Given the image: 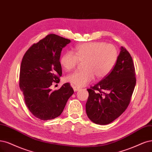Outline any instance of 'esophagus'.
Returning <instances> with one entry per match:
<instances>
[{"label": "esophagus", "instance_id": "esophagus-1", "mask_svg": "<svg viewBox=\"0 0 152 152\" xmlns=\"http://www.w3.org/2000/svg\"><path fill=\"white\" fill-rule=\"evenodd\" d=\"M72 87H73V88H74V91L75 92H77V91H78L80 90V88H81L80 87H77V86H74V85L72 86Z\"/></svg>", "mask_w": 152, "mask_h": 152}]
</instances>
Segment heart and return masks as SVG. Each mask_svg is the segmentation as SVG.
<instances>
[{"mask_svg":"<svg viewBox=\"0 0 152 152\" xmlns=\"http://www.w3.org/2000/svg\"><path fill=\"white\" fill-rule=\"evenodd\" d=\"M118 58V51L114 45L96 41L77 46L72 52H65L61 56L60 64L69 72L79 62H83V70L72 73L66 77L68 82L80 87L92 82L95 76L102 78L109 74Z\"/></svg>","mask_w":152,"mask_h":152,"instance_id":"1","label":"heart"}]
</instances>
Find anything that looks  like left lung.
Here are the masks:
<instances>
[{"mask_svg": "<svg viewBox=\"0 0 152 152\" xmlns=\"http://www.w3.org/2000/svg\"><path fill=\"white\" fill-rule=\"evenodd\" d=\"M135 85L132 57L121 46L116 64L111 73L87 89L88 97L86 109L88 118L94 123L101 125L114 121L128 107Z\"/></svg>", "mask_w": 152, "mask_h": 152, "instance_id": "1", "label": "left lung"}]
</instances>
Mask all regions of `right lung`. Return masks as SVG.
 Segmentation results:
<instances>
[{
  "label": "right lung",
  "instance_id": "obj_1",
  "mask_svg": "<svg viewBox=\"0 0 152 152\" xmlns=\"http://www.w3.org/2000/svg\"><path fill=\"white\" fill-rule=\"evenodd\" d=\"M70 40L55 34L47 35L26 52L20 68L19 87L28 108L41 120L58 117L74 91L69 83L58 90L50 86L62 75L60 58L62 48Z\"/></svg>",
  "mask_w": 152,
  "mask_h": 152
}]
</instances>
